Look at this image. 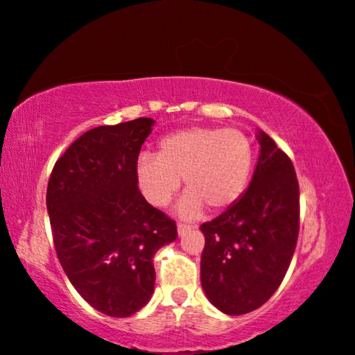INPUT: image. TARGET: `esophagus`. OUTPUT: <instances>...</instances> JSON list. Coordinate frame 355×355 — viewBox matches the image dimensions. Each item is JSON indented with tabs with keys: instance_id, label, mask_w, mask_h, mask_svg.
I'll use <instances>...</instances> for the list:
<instances>
[{
	"instance_id": "obj_1",
	"label": "esophagus",
	"mask_w": 355,
	"mask_h": 355,
	"mask_svg": "<svg viewBox=\"0 0 355 355\" xmlns=\"http://www.w3.org/2000/svg\"><path fill=\"white\" fill-rule=\"evenodd\" d=\"M192 228H194V225H186V224H178V235L180 236H183L184 233H188V232H191Z\"/></svg>"
}]
</instances>
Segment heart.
I'll list each match as a JSON object with an SVG mask.
<instances>
[{
	"instance_id": "obj_1",
	"label": "heart",
	"mask_w": 355,
	"mask_h": 355,
	"mask_svg": "<svg viewBox=\"0 0 355 355\" xmlns=\"http://www.w3.org/2000/svg\"><path fill=\"white\" fill-rule=\"evenodd\" d=\"M254 164L252 142L243 131L192 127L175 131L158 144V152L137 161V184L156 208L171 203L184 178L188 194L180 203L184 218L203 209L220 213L241 199Z\"/></svg>"
}]
</instances>
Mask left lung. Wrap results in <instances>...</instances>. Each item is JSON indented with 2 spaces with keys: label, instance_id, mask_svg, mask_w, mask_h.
<instances>
[{
  "label": "left lung",
  "instance_id": "8db88e82",
  "mask_svg": "<svg viewBox=\"0 0 355 355\" xmlns=\"http://www.w3.org/2000/svg\"><path fill=\"white\" fill-rule=\"evenodd\" d=\"M248 191L235 205L200 225L205 236L200 280L216 309L254 311L277 291L299 235V183L288 155L263 131Z\"/></svg>",
  "mask_w": 355,
  "mask_h": 355
}]
</instances>
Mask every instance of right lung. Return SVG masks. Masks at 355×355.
Listing matches in <instances>:
<instances>
[{
	"instance_id": "1",
	"label": "right lung",
	"mask_w": 355,
	"mask_h": 355,
	"mask_svg": "<svg viewBox=\"0 0 355 355\" xmlns=\"http://www.w3.org/2000/svg\"><path fill=\"white\" fill-rule=\"evenodd\" d=\"M153 119L92 128L53 167L46 188L53 243L71 285L95 310L125 318L155 288L153 255L177 224L137 188V158Z\"/></svg>"
}]
</instances>
